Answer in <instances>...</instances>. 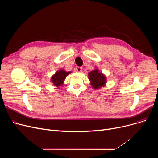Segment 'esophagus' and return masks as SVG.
I'll return each instance as SVG.
<instances>
[{
  "mask_svg": "<svg viewBox=\"0 0 158 158\" xmlns=\"http://www.w3.org/2000/svg\"><path fill=\"white\" fill-rule=\"evenodd\" d=\"M82 70V68L81 67V66H77L76 68V71L77 72H81Z\"/></svg>",
  "mask_w": 158,
  "mask_h": 158,
  "instance_id": "34e87169",
  "label": "esophagus"
}]
</instances>
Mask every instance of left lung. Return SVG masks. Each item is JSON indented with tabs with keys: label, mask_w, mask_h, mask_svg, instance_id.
I'll list each match as a JSON object with an SVG mask.
<instances>
[{
	"label": "left lung",
	"mask_w": 158,
	"mask_h": 158,
	"mask_svg": "<svg viewBox=\"0 0 158 158\" xmlns=\"http://www.w3.org/2000/svg\"><path fill=\"white\" fill-rule=\"evenodd\" d=\"M88 78L91 82L90 85L94 89L101 88L106 83V77L97 69L88 73Z\"/></svg>",
	"instance_id": "8db88e82"
}]
</instances>
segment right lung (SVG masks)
<instances>
[{"instance_id":"1","label":"right lung","mask_w":158,"mask_h":158,"mask_svg":"<svg viewBox=\"0 0 158 158\" xmlns=\"http://www.w3.org/2000/svg\"><path fill=\"white\" fill-rule=\"evenodd\" d=\"M71 72H66L65 70L61 69L57 71L51 77V81L56 87L61 86L63 85V82L66 77L70 74Z\"/></svg>"}]
</instances>
